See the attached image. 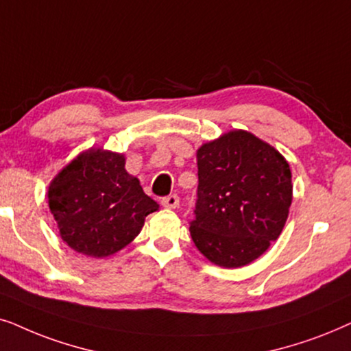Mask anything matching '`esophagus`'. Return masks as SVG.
<instances>
[{
  "label": "esophagus",
  "instance_id": "1",
  "mask_svg": "<svg viewBox=\"0 0 351 351\" xmlns=\"http://www.w3.org/2000/svg\"><path fill=\"white\" fill-rule=\"evenodd\" d=\"M178 204H180V197L176 194H170L162 199V205L167 208H176L178 207Z\"/></svg>",
  "mask_w": 351,
  "mask_h": 351
}]
</instances>
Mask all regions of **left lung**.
Masks as SVG:
<instances>
[{"mask_svg": "<svg viewBox=\"0 0 351 351\" xmlns=\"http://www.w3.org/2000/svg\"><path fill=\"white\" fill-rule=\"evenodd\" d=\"M197 202L189 224L200 254L239 268L265 254L282 232L292 204L286 158L244 130H232L197 151Z\"/></svg>", "mask_w": 351, "mask_h": 351, "instance_id": "8db88e82", "label": "left lung"}]
</instances>
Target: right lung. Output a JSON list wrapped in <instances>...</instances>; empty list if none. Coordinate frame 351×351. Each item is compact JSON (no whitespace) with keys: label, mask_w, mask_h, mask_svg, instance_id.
Wrapping results in <instances>:
<instances>
[{"label":"right lung","mask_w":351,"mask_h":351,"mask_svg":"<svg viewBox=\"0 0 351 351\" xmlns=\"http://www.w3.org/2000/svg\"><path fill=\"white\" fill-rule=\"evenodd\" d=\"M49 210L59 234L78 254L102 258L128 245L149 213L158 210L125 170V156L90 149L51 181Z\"/></svg>","instance_id":"add662e5"}]
</instances>
